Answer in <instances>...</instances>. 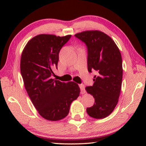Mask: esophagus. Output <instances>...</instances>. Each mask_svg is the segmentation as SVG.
<instances>
[{
	"label": "esophagus",
	"instance_id": "34e87169",
	"mask_svg": "<svg viewBox=\"0 0 146 146\" xmlns=\"http://www.w3.org/2000/svg\"><path fill=\"white\" fill-rule=\"evenodd\" d=\"M79 87H80V88L81 93H82V94L86 93V90H85L84 85V84H79Z\"/></svg>",
	"mask_w": 146,
	"mask_h": 146
}]
</instances>
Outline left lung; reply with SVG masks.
Listing matches in <instances>:
<instances>
[{
  "instance_id": "obj_1",
  "label": "left lung",
  "mask_w": 146,
  "mask_h": 146,
  "mask_svg": "<svg viewBox=\"0 0 146 146\" xmlns=\"http://www.w3.org/2000/svg\"><path fill=\"white\" fill-rule=\"evenodd\" d=\"M88 48V70L97 71L92 86L86 88L95 98L92 107L86 110L91 117L104 118L114 110L119 98L122 80V60L120 50L108 35L98 30L75 35Z\"/></svg>"
}]
</instances>
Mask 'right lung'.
<instances>
[{"label":"right lung","instance_id":"obj_1","mask_svg":"<svg viewBox=\"0 0 146 146\" xmlns=\"http://www.w3.org/2000/svg\"><path fill=\"white\" fill-rule=\"evenodd\" d=\"M71 36L38 35L27 43L22 53L21 73L27 93L39 115L50 121L65 118L71 102L80 95L77 84L51 78L53 68H57L59 52Z\"/></svg>","mask_w":146,"mask_h":146}]
</instances>
